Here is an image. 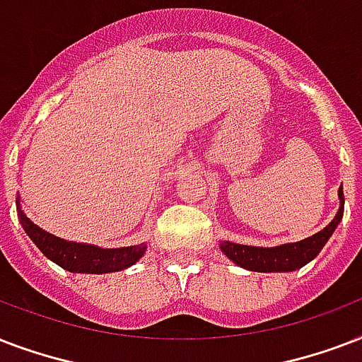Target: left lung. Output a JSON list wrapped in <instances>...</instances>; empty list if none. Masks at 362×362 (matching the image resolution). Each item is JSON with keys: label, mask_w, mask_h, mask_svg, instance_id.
Masks as SVG:
<instances>
[{"label": "left lung", "mask_w": 362, "mask_h": 362, "mask_svg": "<svg viewBox=\"0 0 362 362\" xmlns=\"http://www.w3.org/2000/svg\"><path fill=\"white\" fill-rule=\"evenodd\" d=\"M338 200L340 207L336 211L334 219L325 226L323 230L304 238L300 242L281 243L276 247H257V245H242L234 242H221V251L240 268L251 272H295L302 266H306L319 255V251L329 242V238L334 234L336 226L340 225L344 217V190L338 189Z\"/></svg>", "instance_id": "1"}]
</instances>
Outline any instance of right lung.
I'll use <instances>...</instances> for the list:
<instances>
[{"mask_svg":"<svg viewBox=\"0 0 362 362\" xmlns=\"http://www.w3.org/2000/svg\"><path fill=\"white\" fill-rule=\"evenodd\" d=\"M16 209H18V219L30 240H32L41 253L49 260L62 266L64 270L74 272V274H111L130 268L141 259L147 249V243L139 245H128V247L103 249L92 243H77L67 242L62 238L49 234L37 225H33L28 219L26 213L22 211L21 198L16 200Z\"/></svg>","mask_w":362,"mask_h":362,"instance_id":"right-lung-1","label":"right lung"}]
</instances>
